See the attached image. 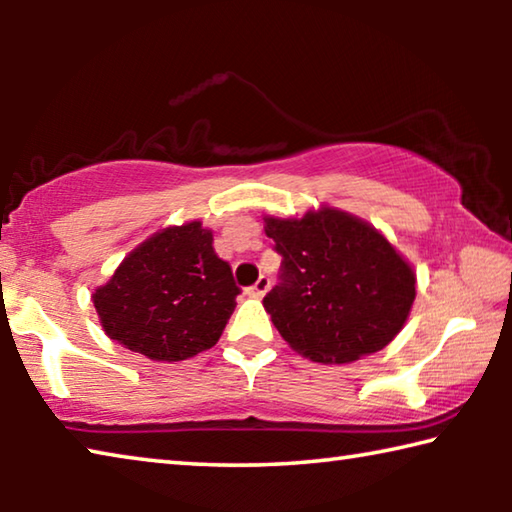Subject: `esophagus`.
<instances>
[{
    "mask_svg": "<svg viewBox=\"0 0 512 512\" xmlns=\"http://www.w3.org/2000/svg\"><path fill=\"white\" fill-rule=\"evenodd\" d=\"M268 289H271V280H268L266 275H262L246 293H248V296H253V298H264Z\"/></svg>",
    "mask_w": 512,
    "mask_h": 512,
    "instance_id": "esophagus-1",
    "label": "esophagus"
}]
</instances>
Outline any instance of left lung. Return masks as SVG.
Here are the masks:
<instances>
[{
	"label": "left lung",
	"mask_w": 512,
	"mask_h": 512,
	"mask_svg": "<svg viewBox=\"0 0 512 512\" xmlns=\"http://www.w3.org/2000/svg\"><path fill=\"white\" fill-rule=\"evenodd\" d=\"M264 223L282 255L264 309L293 350L318 363H350L400 334L415 273L379 230L334 207Z\"/></svg>",
	"instance_id": "obj_1"
}]
</instances>
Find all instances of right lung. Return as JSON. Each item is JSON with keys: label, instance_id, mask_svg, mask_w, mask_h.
Segmentation results:
<instances>
[{"label": "right lung", "instance_id": "obj_1", "mask_svg": "<svg viewBox=\"0 0 512 512\" xmlns=\"http://www.w3.org/2000/svg\"><path fill=\"white\" fill-rule=\"evenodd\" d=\"M239 287L201 221L155 232L92 293L103 332L153 361L210 350L235 311Z\"/></svg>", "mask_w": 512, "mask_h": 512}]
</instances>
